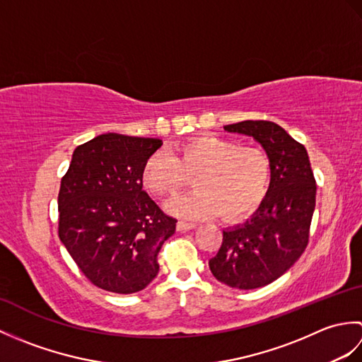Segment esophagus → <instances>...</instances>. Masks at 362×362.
<instances>
[{
  "label": "esophagus",
  "mask_w": 362,
  "mask_h": 362,
  "mask_svg": "<svg viewBox=\"0 0 362 362\" xmlns=\"http://www.w3.org/2000/svg\"><path fill=\"white\" fill-rule=\"evenodd\" d=\"M193 228H196V224H193V222H183V221L177 222V232H188V230H193Z\"/></svg>",
  "instance_id": "obj_1"
}]
</instances>
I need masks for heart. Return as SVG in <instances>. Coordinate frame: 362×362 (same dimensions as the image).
I'll list each match as a JSON object with an SVG mask.
<instances>
[{
  "label": "heart",
  "mask_w": 362,
  "mask_h": 362,
  "mask_svg": "<svg viewBox=\"0 0 362 362\" xmlns=\"http://www.w3.org/2000/svg\"><path fill=\"white\" fill-rule=\"evenodd\" d=\"M193 194L169 205L179 218L216 216L227 222L255 213L267 197L272 180V161L259 146L216 135H199L173 149L151 153L141 169L144 189L153 197L174 199L189 185Z\"/></svg>",
  "instance_id": "b5f03b06"
}]
</instances>
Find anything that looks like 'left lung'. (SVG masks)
<instances>
[{
	"label": "left lung",
	"mask_w": 362,
	"mask_h": 362,
	"mask_svg": "<svg viewBox=\"0 0 362 362\" xmlns=\"http://www.w3.org/2000/svg\"><path fill=\"white\" fill-rule=\"evenodd\" d=\"M227 132L253 136L272 161L267 197L243 226L224 230L221 249L209 261L216 280L255 289L279 279L302 257L316 206V179L308 152L272 121H241Z\"/></svg>",
	"instance_id": "obj_1"
}]
</instances>
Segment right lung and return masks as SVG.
<instances>
[{"instance_id": "add662e5", "label": "right lung", "mask_w": 362, "mask_h": 362, "mask_svg": "<svg viewBox=\"0 0 362 362\" xmlns=\"http://www.w3.org/2000/svg\"><path fill=\"white\" fill-rule=\"evenodd\" d=\"M158 138L104 134L73 152L59 191V238L81 272L104 291L134 294L158 274V252L175 232L143 189L141 169Z\"/></svg>"}]
</instances>
